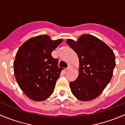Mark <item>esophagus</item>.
<instances>
[{"label":"esophagus","mask_w":125,"mask_h":125,"mask_svg":"<svg viewBox=\"0 0 125 125\" xmlns=\"http://www.w3.org/2000/svg\"><path fill=\"white\" fill-rule=\"evenodd\" d=\"M71 65H70V66H69L66 69V71H70L71 70Z\"/></svg>","instance_id":"1"}]
</instances>
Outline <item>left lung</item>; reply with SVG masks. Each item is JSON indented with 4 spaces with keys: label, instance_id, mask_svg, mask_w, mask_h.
<instances>
[{
    "label": "left lung",
    "instance_id": "obj_1",
    "mask_svg": "<svg viewBox=\"0 0 125 125\" xmlns=\"http://www.w3.org/2000/svg\"><path fill=\"white\" fill-rule=\"evenodd\" d=\"M66 43L79 59V75L71 82L73 95L81 101L97 97L111 79L115 66V54L105 43L91 34H83L77 41L68 39Z\"/></svg>",
    "mask_w": 125,
    "mask_h": 125
}]
</instances>
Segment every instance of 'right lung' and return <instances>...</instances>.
Returning a JSON list of instances; mask_svg holds the SVG:
<instances>
[{"instance_id": "right-lung-1", "label": "right lung", "mask_w": 125, "mask_h": 125, "mask_svg": "<svg viewBox=\"0 0 125 125\" xmlns=\"http://www.w3.org/2000/svg\"><path fill=\"white\" fill-rule=\"evenodd\" d=\"M63 39L51 40L45 34L28 39L19 48L14 61L16 81L26 96L34 101H43L53 93L63 68L51 52Z\"/></svg>"}]
</instances>
